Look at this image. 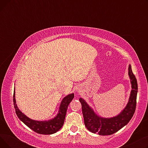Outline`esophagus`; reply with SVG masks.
<instances>
[{"mask_svg": "<svg viewBox=\"0 0 148 148\" xmlns=\"http://www.w3.org/2000/svg\"><path fill=\"white\" fill-rule=\"evenodd\" d=\"M79 91H80V90H79Z\"/></svg>", "mask_w": 148, "mask_h": 148, "instance_id": "esophagus-1", "label": "esophagus"}]
</instances>
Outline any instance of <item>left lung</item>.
<instances>
[{"label": "left lung", "mask_w": 148, "mask_h": 148, "mask_svg": "<svg viewBox=\"0 0 148 148\" xmlns=\"http://www.w3.org/2000/svg\"><path fill=\"white\" fill-rule=\"evenodd\" d=\"M128 75L131 84V90L128 102L122 112L112 118L101 117L95 113L92 108L84 99L80 98L84 125L92 133L101 136L111 135L118 131L130 122L135 112L137 94V82L133 73L131 66H128Z\"/></svg>", "instance_id": "1"}]
</instances>
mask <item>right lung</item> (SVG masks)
I'll use <instances>...</instances> for the list:
<instances>
[{"instance_id": "right-lung-1", "label": "right lung", "mask_w": 148, "mask_h": 148, "mask_svg": "<svg viewBox=\"0 0 148 148\" xmlns=\"http://www.w3.org/2000/svg\"><path fill=\"white\" fill-rule=\"evenodd\" d=\"M15 88L13 95L14 106L18 118L31 130L41 134H52L56 133L63 126L68 106L74 98V93L65 97L60 103L58 113L55 117L48 121H36L28 118L18 108L15 100Z\"/></svg>"}]
</instances>
